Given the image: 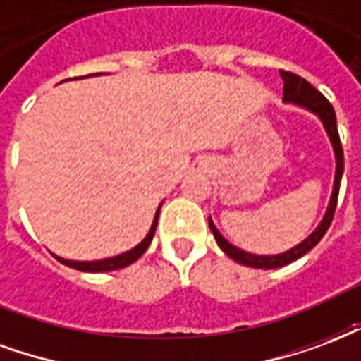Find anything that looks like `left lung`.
I'll list each match as a JSON object with an SVG mask.
<instances>
[{"label":"left lung","instance_id":"1","mask_svg":"<svg viewBox=\"0 0 361 361\" xmlns=\"http://www.w3.org/2000/svg\"><path fill=\"white\" fill-rule=\"evenodd\" d=\"M281 78L285 82V88H283V102L285 104L298 105L306 111L314 113L315 117L323 123V128L327 133L329 140H331V146H333V152H335V183H333V192H331V200H329L327 212L323 215L321 223L315 227V231L312 235L304 238V240L292 246L290 250H286L283 254H273V256H257V254H250V252H244V250L236 248L235 244L221 235L219 228L215 227V223L209 217V228H212L213 238L217 242L225 254H227L231 259H235L236 264L248 265V267H256V269H277V267H283V265H288L292 262H296L298 257L306 256L310 250L314 248L315 244L323 238V235L327 233L329 225L333 221V215H335L336 209V198H338V188H341V178H343L344 171V155H343V146H341V138H338V130H336V115L333 105L329 104V99L319 90H315L312 84L304 80L302 76L294 75V73H288V71H281Z\"/></svg>","mask_w":361,"mask_h":361}]
</instances>
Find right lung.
Returning a JSON list of instances; mask_svg holds the SVG:
<instances>
[{"instance_id": "add662e5", "label": "right lung", "mask_w": 361, "mask_h": 361, "mask_svg": "<svg viewBox=\"0 0 361 361\" xmlns=\"http://www.w3.org/2000/svg\"><path fill=\"white\" fill-rule=\"evenodd\" d=\"M102 73H96V75H88V76H99ZM84 78V76H80ZM163 202L159 204V207L155 209V215H154V221H152V227H149L148 235L144 236V240L138 242L134 248L126 250L119 256H113V257H105V259H94V262H75V259H65V257H59V256H54L57 257V262H61L63 265H67V267H73L76 271H84V273H107V271H117V269H123L126 265L134 264L138 257L148 250V246L152 244V238L155 235V227H157V219H159V209H161Z\"/></svg>"}]
</instances>
